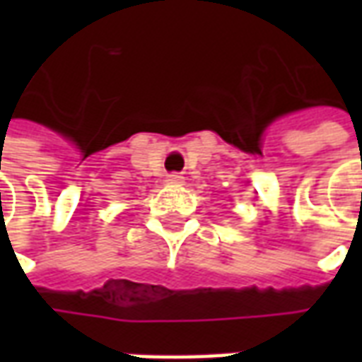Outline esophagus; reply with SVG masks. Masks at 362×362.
Returning <instances> with one entry per match:
<instances>
[{"label": "esophagus", "instance_id": "esophagus-1", "mask_svg": "<svg viewBox=\"0 0 362 362\" xmlns=\"http://www.w3.org/2000/svg\"><path fill=\"white\" fill-rule=\"evenodd\" d=\"M166 182H168V184H182V182H184V176L173 173L166 176Z\"/></svg>", "mask_w": 362, "mask_h": 362}]
</instances>
